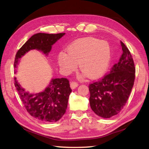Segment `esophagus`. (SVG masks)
<instances>
[{"label":"esophagus","mask_w":149,"mask_h":149,"mask_svg":"<svg viewBox=\"0 0 149 149\" xmlns=\"http://www.w3.org/2000/svg\"><path fill=\"white\" fill-rule=\"evenodd\" d=\"M79 86V84L76 82H71L70 83V87L72 89H75Z\"/></svg>","instance_id":"obj_1"}]
</instances>
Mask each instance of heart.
Returning <instances> with one entry per match:
<instances>
[{
    "label": "heart",
    "instance_id": "b5f03b06",
    "mask_svg": "<svg viewBox=\"0 0 149 149\" xmlns=\"http://www.w3.org/2000/svg\"><path fill=\"white\" fill-rule=\"evenodd\" d=\"M66 52H61L58 63L65 74L74 72L79 65L84 76L97 78L107 70L110 62L111 51L107 43L95 38L77 40L70 45Z\"/></svg>",
    "mask_w": 149,
    "mask_h": 149
}]
</instances>
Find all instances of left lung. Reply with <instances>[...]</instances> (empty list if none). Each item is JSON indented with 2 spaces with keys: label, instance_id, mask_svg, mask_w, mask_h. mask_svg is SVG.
<instances>
[{
  "label": "left lung",
  "instance_id": "left-lung-1",
  "mask_svg": "<svg viewBox=\"0 0 149 149\" xmlns=\"http://www.w3.org/2000/svg\"><path fill=\"white\" fill-rule=\"evenodd\" d=\"M122 55L109 74L90 84V104L97 115L104 118L118 114L130 95L135 79V67L131 54L121 42Z\"/></svg>",
  "mask_w": 149,
  "mask_h": 149
}]
</instances>
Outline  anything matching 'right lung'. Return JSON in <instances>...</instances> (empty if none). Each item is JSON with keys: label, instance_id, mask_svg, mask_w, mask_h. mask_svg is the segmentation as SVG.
I'll return each instance as SVG.
<instances>
[{"label": "right lung", "instance_id": "obj_1", "mask_svg": "<svg viewBox=\"0 0 149 149\" xmlns=\"http://www.w3.org/2000/svg\"><path fill=\"white\" fill-rule=\"evenodd\" d=\"M65 34L41 33L34 34L18 50L15 56V68L17 67L22 57L31 50L36 49L48 56L52 46ZM15 86L27 112L35 118L45 122H54L58 121L65 113L69 95L72 92L67 79H52L45 90L36 93L26 91L16 77Z\"/></svg>", "mask_w": 149, "mask_h": 149}]
</instances>
